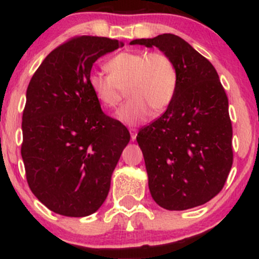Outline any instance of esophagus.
I'll return each mask as SVG.
<instances>
[{
    "mask_svg": "<svg viewBox=\"0 0 259 259\" xmlns=\"http://www.w3.org/2000/svg\"><path fill=\"white\" fill-rule=\"evenodd\" d=\"M130 135H132V140L134 141V140L136 139V136H138V130L135 129V127H130Z\"/></svg>",
    "mask_w": 259,
    "mask_h": 259,
    "instance_id": "obj_1",
    "label": "esophagus"
}]
</instances>
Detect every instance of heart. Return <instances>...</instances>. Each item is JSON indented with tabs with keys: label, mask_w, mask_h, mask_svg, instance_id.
<instances>
[{
	"label": "heart",
	"mask_w": 259,
	"mask_h": 259,
	"mask_svg": "<svg viewBox=\"0 0 259 259\" xmlns=\"http://www.w3.org/2000/svg\"><path fill=\"white\" fill-rule=\"evenodd\" d=\"M109 74L95 72L89 76L95 97L103 107L115 108L125 89L129 101L117 113L126 125H138L154 113L164 111L173 100L178 84L174 61L164 52H121L107 62Z\"/></svg>",
	"instance_id": "1"
}]
</instances>
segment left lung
I'll return each instance as SVG.
<instances>
[{
    "mask_svg": "<svg viewBox=\"0 0 259 259\" xmlns=\"http://www.w3.org/2000/svg\"><path fill=\"white\" fill-rule=\"evenodd\" d=\"M130 45L158 47L178 70L167 111L136 138L152 198L169 210L204 204L222 191L234 159L228 96L218 73L177 35L139 38Z\"/></svg>",
    "mask_w": 259,
    "mask_h": 259,
    "instance_id": "left-lung-1",
    "label": "left lung"
}]
</instances>
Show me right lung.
I'll list each match as a JSON object with an SVG mask.
<instances>
[{
    "label": "right lung",
    "mask_w": 259,
    "mask_h": 259,
    "mask_svg": "<svg viewBox=\"0 0 259 259\" xmlns=\"http://www.w3.org/2000/svg\"><path fill=\"white\" fill-rule=\"evenodd\" d=\"M121 46L108 37L75 36L53 50L29 82L20 150L26 181L61 215L86 217L102 206L130 140L89 85L92 64Z\"/></svg>",
    "instance_id": "right-lung-1"
}]
</instances>
